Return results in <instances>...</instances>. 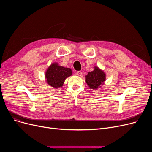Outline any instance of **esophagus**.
Here are the masks:
<instances>
[{
	"instance_id": "34e87169",
	"label": "esophagus",
	"mask_w": 152,
	"mask_h": 152,
	"mask_svg": "<svg viewBox=\"0 0 152 152\" xmlns=\"http://www.w3.org/2000/svg\"><path fill=\"white\" fill-rule=\"evenodd\" d=\"M77 75L78 76H81L82 75H83V73L81 71H77Z\"/></svg>"
}]
</instances>
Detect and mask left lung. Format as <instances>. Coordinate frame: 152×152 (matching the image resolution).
Masks as SVG:
<instances>
[{"mask_svg": "<svg viewBox=\"0 0 152 152\" xmlns=\"http://www.w3.org/2000/svg\"><path fill=\"white\" fill-rule=\"evenodd\" d=\"M106 74L97 66H94V70L86 76V82L92 89H97L100 87L104 84Z\"/></svg>", "mask_w": 152, "mask_h": 152, "instance_id": "1", "label": "left lung"}]
</instances>
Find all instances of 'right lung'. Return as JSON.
I'll return each instance as SVG.
<instances>
[{"label": "right lung", "mask_w": 152, "mask_h": 152, "mask_svg": "<svg viewBox=\"0 0 152 152\" xmlns=\"http://www.w3.org/2000/svg\"><path fill=\"white\" fill-rule=\"evenodd\" d=\"M72 73L70 68L61 66L57 63H53L47 68L45 77L48 84L58 89L63 86L65 79L71 76Z\"/></svg>", "instance_id": "obj_1"}]
</instances>
